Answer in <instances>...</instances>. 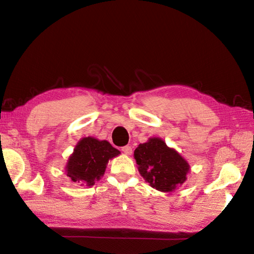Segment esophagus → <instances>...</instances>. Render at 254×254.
I'll use <instances>...</instances> for the list:
<instances>
[{
    "label": "esophagus",
    "instance_id": "esophagus-1",
    "mask_svg": "<svg viewBox=\"0 0 254 254\" xmlns=\"http://www.w3.org/2000/svg\"><path fill=\"white\" fill-rule=\"evenodd\" d=\"M122 151L126 154H127V156H130V154L132 153V148L130 147V145H126V147L122 148Z\"/></svg>",
    "mask_w": 254,
    "mask_h": 254
}]
</instances>
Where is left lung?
<instances>
[{
    "label": "left lung",
    "instance_id": "8db88e82",
    "mask_svg": "<svg viewBox=\"0 0 254 254\" xmlns=\"http://www.w3.org/2000/svg\"><path fill=\"white\" fill-rule=\"evenodd\" d=\"M139 171L150 186L160 191H173L186 180L189 170L187 161L167 147L161 139L153 137L139 144L134 150Z\"/></svg>",
    "mask_w": 254,
    "mask_h": 254
}]
</instances>
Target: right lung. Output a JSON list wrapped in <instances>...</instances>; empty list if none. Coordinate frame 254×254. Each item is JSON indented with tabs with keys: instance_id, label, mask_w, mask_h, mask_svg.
Returning <instances> with one entry per match:
<instances>
[{
	"instance_id": "obj_1",
	"label": "right lung",
	"mask_w": 254,
	"mask_h": 254,
	"mask_svg": "<svg viewBox=\"0 0 254 254\" xmlns=\"http://www.w3.org/2000/svg\"><path fill=\"white\" fill-rule=\"evenodd\" d=\"M120 153L107 141L84 137L67 163V176L74 183L92 186L103 176L107 161Z\"/></svg>"
}]
</instances>
